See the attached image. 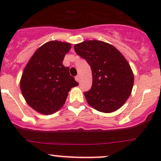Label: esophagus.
Returning a JSON list of instances; mask_svg holds the SVG:
<instances>
[{"label": "esophagus", "mask_w": 161, "mask_h": 161, "mask_svg": "<svg viewBox=\"0 0 161 161\" xmlns=\"http://www.w3.org/2000/svg\"><path fill=\"white\" fill-rule=\"evenodd\" d=\"M75 80L77 81L78 82H79V81H80V76H79V75L75 76Z\"/></svg>", "instance_id": "obj_1"}]
</instances>
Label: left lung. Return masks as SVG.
Returning <instances> with one entry per match:
<instances>
[{
	"instance_id": "left-lung-1",
	"label": "left lung",
	"mask_w": 161,
	"mask_h": 161,
	"mask_svg": "<svg viewBox=\"0 0 161 161\" xmlns=\"http://www.w3.org/2000/svg\"><path fill=\"white\" fill-rule=\"evenodd\" d=\"M74 49L92 70V87L84 92L87 103L103 113L121 108L131 95L134 83L132 70L122 53L100 40H86L75 45Z\"/></svg>"
}]
</instances>
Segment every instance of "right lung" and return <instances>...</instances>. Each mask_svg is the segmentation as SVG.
I'll return each instance as SVG.
<instances>
[{
  "mask_svg": "<svg viewBox=\"0 0 161 161\" xmlns=\"http://www.w3.org/2000/svg\"><path fill=\"white\" fill-rule=\"evenodd\" d=\"M71 45L53 40L36 50L24 69L20 89L29 105L43 114L61 109L69 92L79 85L62 62Z\"/></svg>",
  "mask_w": 161,
  "mask_h": 161,
  "instance_id": "obj_1",
  "label": "right lung"
}]
</instances>
